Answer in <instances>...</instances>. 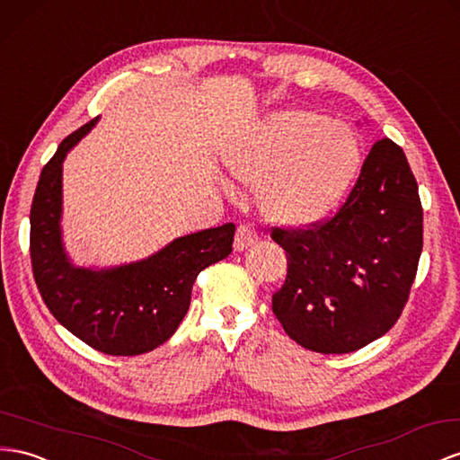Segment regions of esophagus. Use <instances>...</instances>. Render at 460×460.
Returning <instances> with one entry per match:
<instances>
[{
  "mask_svg": "<svg viewBox=\"0 0 460 460\" xmlns=\"http://www.w3.org/2000/svg\"><path fill=\"white\" fill-rule=\"evenodd\" d=\"M257 242V230L250 222H240L238 228H235V238H234V247L238 252L250 247L252 243Z\"/></svg>",
  "mask_w": 460,
  "mask_h": 460,
  "instance_id": "obj_1",
  "label": "esophagus"
}]
</instances>
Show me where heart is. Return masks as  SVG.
I'll use <instances>...</instances> for the list:
<instances>
[{"instance_id": "1", "label": "heart", "mask_w": 460, "mask_h": 460, "mask_svg": "<svg viewBox=\"0 0 460 460\" xmlns=\"http://www.w3.org/2000/svg\"><path fill=\"white\" fill-rule=\"evenodd\" d=\"M235 178L261 188L267 213L287 225H309L337 205L362 164L354 131L314 111L267 118L226 156Z\"/></svg>"}]
</instances>
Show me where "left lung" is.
I'll use <instances>...</instances> for the list:
<instances>
[{
    "label": "left lung",
    "instance_id": "8db88e82",
    "mask_svg": "<svg viewBox=\"0 0 460 460\" xmlns=\"http://www.w3.org/2000/svg\"><path fill=\"white\" fill-rule=\"evenodd\" d=\"M287 279L272 314L288 337L319 354L364 349L394 327L424 245V210L402 148L383 137L346 201L304 228L272 226Z\"/></svg>",
    "mask_w": 460,
    "mask_h": 460
}]
</instances>
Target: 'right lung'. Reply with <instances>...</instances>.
I'll return each mask as SVG.
<instances>
[{
	"label": "right lung",
	"mask_w": 460,
	"mask_h": 460,
	"mask_svg": "<svg viewBox=\"0 0 460 460\" xmlns=\"http://www.w3.org/2000/svg\"><path fill=\"white\" fill-rule=\"evenodd\" d=\"M98 118L59 143L42 168L31 207V263L46 307L91 349L139 356L164 344L191 302L197 275L230 255L232 222L173 240L139 263L111 270L75 269L61 247V163Z\"/></svg>",
	"instance_id": "obj_1"
}]
</instances>
